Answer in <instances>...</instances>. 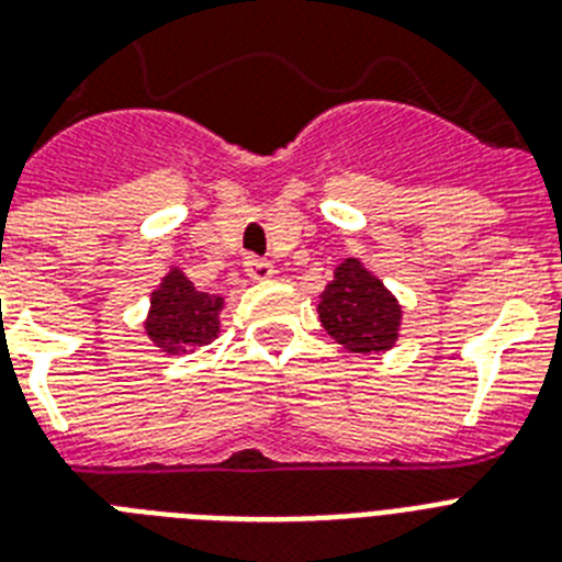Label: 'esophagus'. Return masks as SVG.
I'll return each mask as SVG.
<instances>
[{
  "label": "esophagus",
  "instance_id": "34e87169",
  "mask_svg": "<svg viewBox=\"0 0 562 562\" xmlns=\"http://www.w3.org/2000/svg\"><path fill=\"white\" fill-rule=\"evenodd\" d=\"M244 270H247V276L252 278V281H267V278H272L276 267L258 256H247V261H244Z\"/></svg>",
  "mask_w": 562,
  "mask_h": 562
}]
</instances>
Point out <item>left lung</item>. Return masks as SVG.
Here are the masks:
<instances>
[{
    "label": "left lung",
    "mask_w": 562,
    "mask_h": 562,
    "mask_svg": "<svg viewBox=\"0 0 562 562\" xmlns=\"http://www.w3.org/2000/svg\"><path fill=\"white\" fill-rule=\"evenodd\" d=\"M318 318L349 352H381L397 340L401 306L358 258H347L321 292Z\"/></svg>",
    "instance_id": "left-lung-1"
}]
</instances>
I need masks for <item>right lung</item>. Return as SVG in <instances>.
<instances>
[{
	"instance_id": "right-lung-1",
	"label": "right lung",
	"mask_w": 562,
	"mask_h": 562,
	"mask_svg": "<svg viewBox=\"0 0 562 562\" xmlns=\"http://www.w3.org/2000/svg\"><path fill=\"white\" fill-rule=\"evenodd\" d=\"M224 301L210 292H199L179 270L161 281L150 301V318L144 324L150 340L161 352L181 355L207 347L218 335V313Z\"/></svg>"
}]
</instances>
